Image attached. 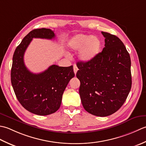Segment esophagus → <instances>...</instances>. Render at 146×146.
Segmentation results:
<instances>
[{
	"label": "esophagus",
	"instance_id": "34e87169",
	"mask_svg": "<svg viewBox=\"0 0 146 146\" xmlns=\"http://www.w3.org/2000/svg\"><path fill=\"white\" fill-rule=\"evenodd\" d=\"M78 68H77V67L76 66V65H74V74H77V72L78 71Z\"/></svg>",
	"mask_w": 146,
	"mask_h": 146
}]
</instances>
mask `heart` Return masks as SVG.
<instances>
[{
	"label": "heart",
	"mask_w": 146,
	"mask_h": 146,
	"mask_svg": "<svg viewBox=\"0 0 146 146\" xmlns=\"http://www.w3.org/2000/svg\"><path fill=\"white\" fill-rule=\"evenodd\" d=\"M69 48L77 51L79 60L83 62H90L99 53L102 41L97 36L84 34H78L74 36L67 43Z\"/></svg>",
	"instance_id": "heart-1"
}]
</instances>
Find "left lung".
<instances>
[{
  "mask_svg": "<svg viewBox=\"0 0 146 146\" xmlns=\"http://www.w3.org/2000/svg\"><path fill=\"white\" fill-rule=\"evenodd\" d=\"M105 47L90 62H78L76 77L84 108L90 113L106 117L123 105L132 86L131 60L123 42L115 35L102 32Z\"/></svg>",
  "mask_w": 146,
  "mask_h": 146,
  "instance_id": "1",
  "label": "left lung"
}]
</instances>
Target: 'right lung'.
Returning <instances> with one entry per match:
<instances>
[{
  "label": "right lung",
  "instance_id": "right-lung-1",
  "mask_svg": "<svg viewBox=\"0 0 146 146\" xmlns=\"http://www.w3.org/2000/svg\"><path fill=\"white\" fill-rule=\"evenodd\" d=\"M55 37L50 29H33L23 38L13 55L11 77L15 94L26 110L38 115H48L58 110L65 89L75 76L72 65H52L39 74L30 72L25 66L24 54L33 38L52 40Z\"/></svg>",
  "mask_w": 146,
  "mask_h": 146
}]
</instances>
